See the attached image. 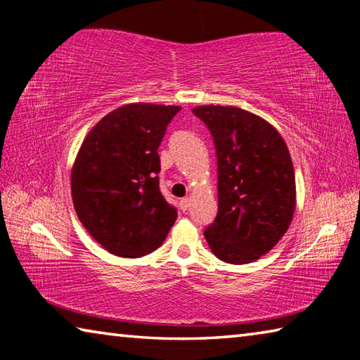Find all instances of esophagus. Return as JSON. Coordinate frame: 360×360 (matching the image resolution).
Segmentation results:
<instances>
[{
  "mask_svg": "<svg viewBox=\"0 0 360 360\" xmlns=\"http://www.w3.org/2000/svg\"><path fill=\"white\" fill-rule=\"evenodd\" d=\"M179 206L182 211H187L188 208H191V198H182L179 202Z\"/></svg>",
  "mask_w": 360,
  "mask_h": 360,
  "instance_id": "1",
  "label": "esophagus"
}]
</instances>
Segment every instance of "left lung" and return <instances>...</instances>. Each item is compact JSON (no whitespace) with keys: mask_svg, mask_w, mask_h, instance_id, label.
Wrapping results in <instances>:
<instances>
[{"mask_svg":"<svg viewBox=\"0 0 360 360\" xmlns=\"http://www.w3.org/2000/svg\"><path fill=\"white\" fill-rule=\"evenodd\" d=\"M193 114L208 127L217 155V216L205 238L227 264L270 252L292 222L295 173L279 131L245 109L205 105Z\"/></svg>","mask_w":360,"mask_h":360,"instance_id":"obj_1","label":"left lung"}]
</instances>
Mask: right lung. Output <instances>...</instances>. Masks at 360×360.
<instances>
[{
	"label": "right lung",
	"mask_w": 360,
	"mask_h": 360,
	"mask_svg": "<svg viewBox=\"0 0 360 360\" xmlns=\"http://www.w3.org/2000/svg\"><path fill=\"white\" fill-rule=\"evenodd\" d=\"M179 106L130 103L84 138L71 197L84 229L108 252L141 257L165 241L178 212L158 188V146Z\"/></svg>",
	"instance_id": "obj_1"
}]
</instances>
